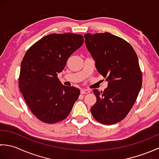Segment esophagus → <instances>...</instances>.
Masks as SVG:
<instances>
[{
	"instance_id": "obj_1",
	"label": "esophagus",
	"mask_w": 159,
	"mask_h": 159,
	"mask_svg": "<svg viewBox=\"0 0 159 159\" xmlns=\"http://www.w3.org/2000/svg\"><path fill=\"white\" fill-rule=\"evenodd\" d=\"M90 92V91L89 89H83L80 90V93L81 94H86V93H89Z\"/></svg>"
}]
</instances>
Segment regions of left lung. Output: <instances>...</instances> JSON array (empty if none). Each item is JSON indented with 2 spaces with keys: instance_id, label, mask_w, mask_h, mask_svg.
Segmentation results:
<instances>
[{
  "instance_id": "8db88e82",
  "label": "left lung",
  "mask_w": 159,
  "mask_h": 159,
  "mask_svg": "<svg viewBox=\"0 0 159 159\" xmlns=\"http://www.w3.org/2000/svg\"><path fill=\"white\" fill-rule=\"evenodd\" d=\"M84 37L98 72L108 81L103 92L93 90L97 101L91 112L100 123L116 124L130 112L142 85L137 55L129 43L111 33H87Z\"/></svg>"
}]
</instances>
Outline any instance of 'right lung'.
<instances>
[{
  "instance_id": "add662e5",
  "label": "right lung",
  "mask_w": 159,
  "mask_h": 159,
  "mask_svg": "<svg viewBox=\"0 0 159 159\" xmlns=\"http://www.w3.org/2000/svg\"><path fill=\"white\" fill-rule=\"evenodd\" d=\"M83 42L79 34H50L35 42L24 56L19 89L30 110L43 122L66 119L79 98V89L62 85L57 75Z\"/></svg>"
}]
</instances>
